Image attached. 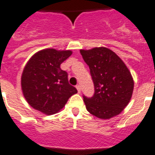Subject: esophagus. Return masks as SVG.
Instances as JSON below:
<instances>
[{
    "label": "esophagus",
    "instance_id": "obj_1",
    "mask_svg": "<svg viewBox=\"0 0 155 155\" xmlns=\"http://www.w3.org/2000/svg\"><path fill=\"white\" fill-rule=\"evenodd\" d=\"M75 88H76V89H77L78 93H80V90H81V89H80V86L79 85V84H78V85L75 86Z\"/></svg>",
    "mask_w": 155,
    "mask_h": 155
}]
</instances>
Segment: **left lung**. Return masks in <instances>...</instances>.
<instances>
[{
  "label": "left lung",
  "instance_id": "1",
  "mask_svg": "<svg viewBox=\"0 0 155 155\" xmlns=\"http://www.w3.org/2000/svg\"><path fill=\"white\" fill-rule=\"evenodd\" d=\"M94 84L92 97L84 96L86 109L101 120L118 115L129 103L134 81L124 62L110 49L105 47L80 49Z\"/></svg>",
  "mask_w": 155,
  "mask_h": 155
}]
</instances>
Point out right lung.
<instances>
[{
  "instance_id": "1",
  "label": "right lung",
  "mask_w": 155,
  "mask_h": 155,
  "mask_svg": "<svg viewBox=\"0 0 155 155\" xmlns=\"http://www.w3.org/2000/svg\"><path fill=\"white\" fill-rule=\"evenodd\" d=\"M72 54L71 50L46 49L35 54L26 64L21 86L31 107L45 114H54L66 105L77 89L68 82L67 71L60 65Z\"/></svg>"
}]
</instances>
